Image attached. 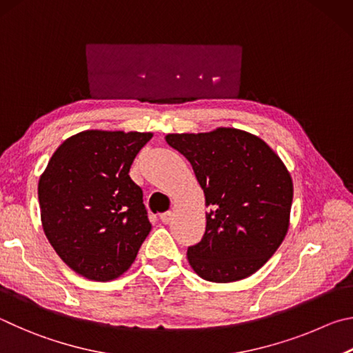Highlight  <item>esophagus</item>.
<instances>
[{"label": "esophagus", "instance_id": "obj_1", "mask_svg": "<svg viewBox=\"0 0 353 353\" xmlns=\"http://www.w3.org/2000/svg\"><path fill=\"white\" fill-rule=\"evenodd\" d=\"M159 219H161V221H163V223H170V221L173 220V212H164V214H161L159 215Z\"/></svg>", "mask_w": 353, "mask_h": 353}]
</instances>
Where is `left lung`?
I'll return each mask as SVG.
<instances>
[{
	"instance_id": "obj_1",
	"label": "left lung",
	"mask_w": 353,
	"mask_h": 353,
	"mask_svg": "<svg viewBox=\"0 0 353 353\" xmlns=\"http://www.w3.org/2000/svg\"><path fill=\"white\" fill-rule=\"evenodd\" d=\"M165 141L192 165L211 208L201 242L188 250L190 267L219 283L254 274L290 226L293 181L285 164L267 142L237 128L172 133Z\"/></svg>"
}]
</instances>
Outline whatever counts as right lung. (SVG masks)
Returning <instances> with one entry per match:
<instances>
[{
    "label": "right lung",
    "mask_w": 353,
    "mask_h": 353,
    "mask_svg": "<svg viewBox=\"0 0 353 353\" xmlns=\"http://www.w3.org/2000/svg\"><path fill=\"white\" fill-rule=\"evenodd\" d=\"M152 133L85 130L60 144L39 181L41 225L77 274L107 282L125 273L148 232L142 189L128 172Z\"/></svg>",
    "instance_id": "add662e5"
}]
</instances>
